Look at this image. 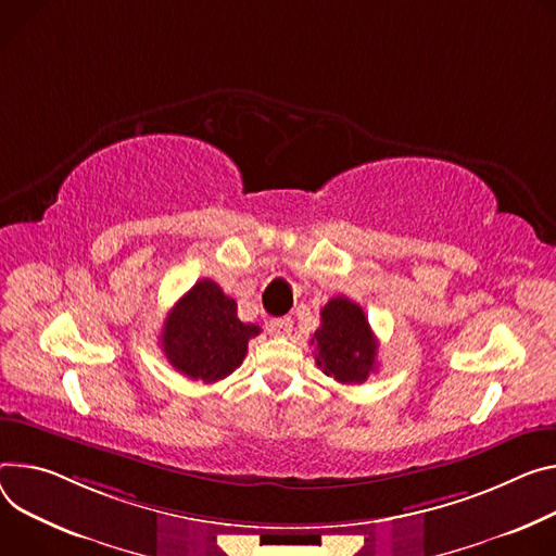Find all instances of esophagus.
<instances>
[{
	"instance_id": "esophagus-1",
	"label": "esophagus",
	"mask_w": 556,
	"mask_h": 556,
	"mask_svg": "<svg viewBox=\"0 0 556 556\" xmlns=\"http://www.w3.org/2000/svg\"><path fill=\"white\" fill-rule=\"evenodd\" d=\"M268 328H270V332H273L275 337H290V332H292V319H290V317L273 319V321L268 324Z\"/></svg>"
}]
</instances>
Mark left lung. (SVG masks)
<instances>
[{
  "label": "left lung",
  "instance_id": "1",
  "mask_svg": "<svg viewBox=\"0 0 556 556\" xmlns=\"http://www.w3.org/2000/svg\"><path fill=\"white\" fill-rule=\"evenodd\" d=\"M317 366L339 383H364L377 368V339L359 304L334 296L321 308L315 330Z\"/></svg>",
  "mask_w": 556,
  "mask_h": 556
}]
</instances>
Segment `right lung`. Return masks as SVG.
I'll return each instance as SVG.
<instances>
[{
    "label": "right lung",
    "mask_w": 556,
    "mask_h": 556,
    "mask_svg": "<svg viewBox=\"0 0 556 556\" xmlns=\"http://www.w3.org/2000/svg\"><path fill=\"white\" fill-rule=\"evenodd\" d=\"M262 332L237 317L235 299L213 279L197 281L168 313L162 328L164 355L175 370L204 383L241 366L248 341Z\"/></svg>",
    "instance_id": "1"
}]
</instances>
